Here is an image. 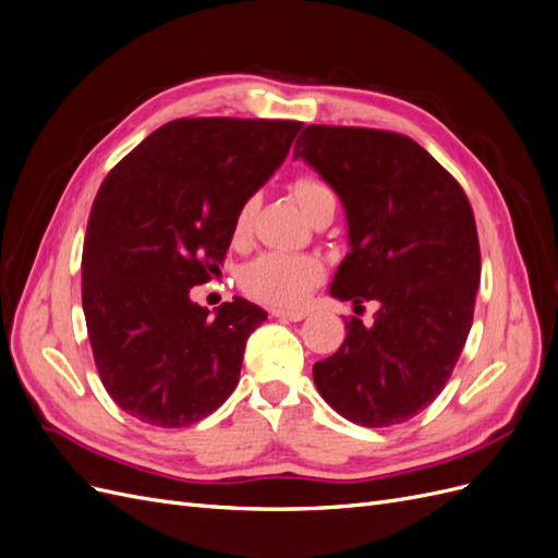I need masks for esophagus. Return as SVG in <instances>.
Masks as SVG:
<instances>
[{
	"label": "esophagus",
	"mask_w": 558,
	"mask_h": 558,
	"mask_svg": "<svg viewBox=\"0 0 558 558\" xmlns=\"http://www.w3.org/2000/svg\"><path fill=\"white\" fill-rule=\"evenodd\" d=\"M277 318H283V320H302L307 316L305 310H275L272 312Z\"/></svg>",
	"instance_id": "1"
}]
</instances>
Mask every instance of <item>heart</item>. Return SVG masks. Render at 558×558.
<instances>
[{
    "label": "heart",
    "instance_id": "1",
    "mask_svg": "<svg viewBox=\"0 0 558 558\" xmlns=\"http://www.w3.org/2000/svg\"><path fill=\"white\" fill-rule=\"evenodd\" d=\"M300 209L312 218L324 207H335V195L326 181L302 174L291 185ZM253 223V199H244L232 218V242L242 244L248 240ZM324 279V265L318 258L305 253H260L258 258L246 263L240 272V286L251 295L275 307H298Z\"/></svg>",
    "mask_w": 558,
    "mask_h": 558
}]
</instances>
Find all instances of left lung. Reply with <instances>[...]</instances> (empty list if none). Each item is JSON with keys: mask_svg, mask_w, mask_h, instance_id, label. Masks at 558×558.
Masks as SVG:
<instances>
[{"mask_svg": "<svg viewBox=\"0 0 558 558\" xmlns=\"http://www.w3.org/2000/svg\"><path fill=\"white\" fill-rule=\"evenodd\" d=\"M293 156L347 209L351 251L330 295L381 305L375 326L347 320L342 347L314 363V384L353 424H404L442 393L472 326L482 258L468 195L398 132L307 125Z\"/></svg>", "mask_w": 558, "mask_h": 558, "instance_id": "left-lung-1", "label": "left lung"}]
</instances>
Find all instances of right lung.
Segmentation results:
<instances>
[{
    "label": "right lung",
    "mask_w": 558,
    "mask_h": 558,
    "mask_svg": "<svg viewBox=\"0 0 558 558\" xmlns=\"http://www.w3.org/2000/svg\"><path fill=\"white\" fill-rule=\"evenodd\" d=\"M300 121L177 118L99 185L81 260L95 367L111 400L158 428H185L240 381L267 312L232 298L209 318L191 289L221 272L240 205L289 154Z\"/></svg>",
    "instance_id": "obj_1"
}]
</instances>
